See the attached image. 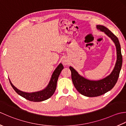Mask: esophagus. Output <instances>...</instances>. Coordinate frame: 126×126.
Wrapping results in <instances>:
<instances>
[{
  "mask_svg": "<svg viewBox=\"0 0 126 126\" xmlns=\"http://www.w3.org/2000/svg\"><path fill=\"white\" fill-rule=\"evenodd\" d=\"M62 63H63V64L64 65H68L69 64V61L66 58H64V59H63V60Z\"/></svg>",
  "mask_w": 126,
  "mask_h": 126,
  "instance_id": "1",
  "label": "esophagus"
}]
</instances>
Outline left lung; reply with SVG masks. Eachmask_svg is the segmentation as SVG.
Returning <instances> with one entry per match:
<instances>
[{"mask_svg":"<svg viewBox=\"0 0 126 126\" xmlns=\"http://www.w3.org/2000/svg\"><path fill=\"white\" fill-rule=\"evenodd\" d=\"M97 28L104 32L112 39L116 47L117 61L112 73L106 78L99 81H90L81 76L75 69L70 66L71 79L75 87L81 94L88 97H96L104 94L113 88L115 85L119 77L122 64V56L121 47L117 37L102 25H97Z\"/></svg>","mask_w":126,"mask_h":126,"instance_id":"obj_1","label":"left lung"}]
</instances>
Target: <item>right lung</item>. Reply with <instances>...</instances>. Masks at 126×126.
Returning <instances> with one entry per match:
<instances>
[{
	"mask_svg": "<svg viewBox=\"0 0 126 126\" xmlns=\"http://www.w3.org/2000/svg\"><path fill=\"white\" fill-rule=\"evenodd\" d=\"M63 68L64 66L62 65V64H60L57 68L55 69L54 72L53 73L52 75L51 76V80L49 84L47 85V87L44 90L40 91V92L32 93L23 92L17 89L12 84V83L11 82L9 79L10 83L12 87L13 88V89L15 90V92L18 94L22 96L23 97L30 101L41 102L47 100V99L50 98L54 94L56 88V85H57V82L58 77L60 76L61 72L63 70Z\"/></svg>",
	"mask_w": 126,
	"mask_h": 126,
	"instance_id": "1",
	"label": "right lung"
}]
</instances>
